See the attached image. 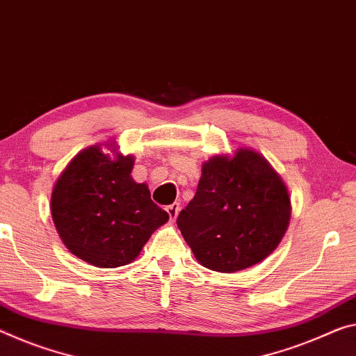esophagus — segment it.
I'll list each match as a JSON object with an SVG mask.
<instances>
[{"mask_svg":"<svg viewBox=\"0 0 356 356\" xmlns=\"http://www.w3.org/2000/svg\"><path fill=\"white\" fill-rule=\"evenodd\" d=\"M179 211H180V206L177 204V202H172L171 206L166 207V212H168L169 218H171V222H176V218L179 216Z\"/></svg>","mask_w":356,"mask_h":356,"instance_id":"34e87169","label":"esophagus"}]
</instances>
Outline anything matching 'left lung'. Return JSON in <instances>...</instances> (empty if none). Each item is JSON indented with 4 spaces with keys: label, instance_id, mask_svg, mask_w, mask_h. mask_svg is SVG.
Returning a JSON list of instances; mask_svg holds the SVG:
<instances>
[{
    "label": "left lung",
    "instance_id": "8db88e82",
    "mask_svg": "<svg viewBox=\"0 0 356 356\" xmlns=\"http://www.w3.org/2000/svg\"><path fill=\"white\" fill-rule=\"evenodd\" d=\"M290 216L284 180L263 155L241 147L202 165L198 190L177 227L202 266L229 274L270 255Z\"/></svg>",
    "mask_w": 356,
    "mask_h": 356
}]
</instances>
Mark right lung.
<instances>
[{
  "label": "right lung",
  "mask_w": 356,
  "mask_h": 356,
  "mask_svg": "<svg viewBox=\"0 0 356 356\" xmlns=\"http://www.w3.org/2000/svg\"><path fill=\"white\" fill-rule=\"evenodd\" d=\"M90 145L72 158L55 182L52 218L72 255L98 268L125 266L136 258L168 212L150 200L145 184L131 177L134 156L114 143Z\"/></svg>",
  "instance_id": "right-lung-1"
}]
</instances>
